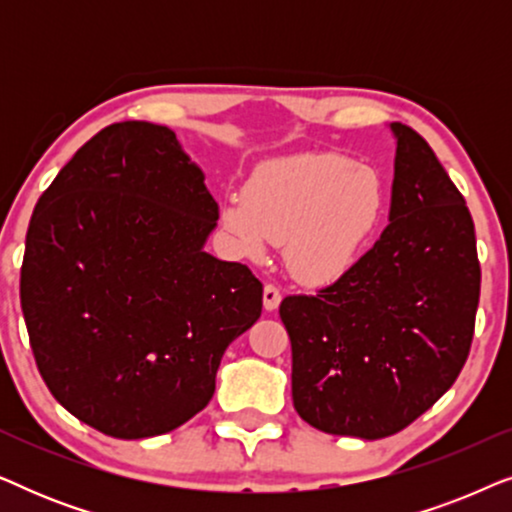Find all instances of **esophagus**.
<instances>
[{"label": "esophagus", "instance_id": "esophagus-1", "mask_svg": "<svg viewBox=\"0 0 512 512\" xmlns=\"http://www.w3.org/2000/svg\"><path fill=\"white\" fill-rule=\"evenodd\" d=\"M279 303H282V291H279V286L265 284V289H263V307H265V310H268V312L277 310Z\"/></svg>", "mask_w": 512, "mask_h": 512}]
</instances>
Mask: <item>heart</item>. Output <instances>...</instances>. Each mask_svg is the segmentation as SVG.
Segmentation results:
<instances>
[{
  "label": "heart",
  "instance_id": "obj_1",
  "mask_svg": "<svg viewBox=\"0 0 512 512\" xmlns=\"http://www.w3.org/2000/svg\"><path fill=\"white\" fill-rule=\"evenodd\" d=\"M375 170L333 153H303L263 167L247 195L223 207V223L251 258L284 242L293 277L331 284L359 261L384 216Z\"/></svg>",
  "mask_w": 512,
  "mask_h": 512
}]
</instances>
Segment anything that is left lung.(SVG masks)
<instances>
[{
    "label": "left lung",
    "mask_w": 512,
    "mask_h": 512,
    "mask_svg": "<svg viewBox=\"0 0 512 512\" xmlns=\"http://www.w3.org/2000/svg\"><path fill=\"white\" fill-rule=\"evenodd\" d=\"M396 137L389 226L317 296L279 305L293 408L314 429L377 440L424 415L468 359L480 300L464 195L422 135Z\"/></svg>",
    "instance_id": "left-lung-1"
}]
</instances>
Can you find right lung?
Here are the masks:
<instances>
[{"instance_id":"add662e5","label":"right lung","mask_w":512,"mask_h":512,"mask_svg":"<svg viewBox=\"0 0 512 512\" xmlns=\"http://www.w3.org/2000/svg\"><path fill=\"white\" fill-rule=\"evenodd\" d=\"M216 219L200 167L146 121L97 132L41 195L20 305L39 373L76 419L137 440L212 401L223 352L263 307L247 265L202 251Z\"/></svg>"}]
</instances>
